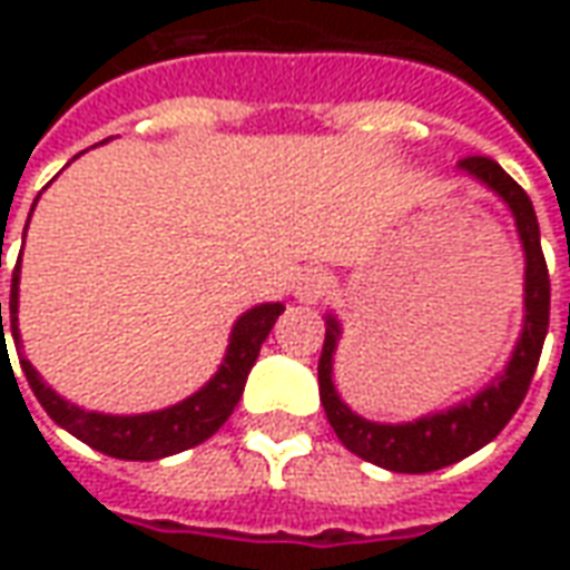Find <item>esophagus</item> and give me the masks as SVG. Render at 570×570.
Masks as SVG:
<instances>
[{
    "instance_id": "obj_1",
    "label": "esophagus",
    "mask_w": 570,
    "mask_h": 570,
    "mask_svg": "<svg viewBox=\"0 0 570 570\" xmlns=\"http://www.w3.org/2000/svg\"><path fill=\"white\" fill-rule=\"evenodd\" d=\"M330 289H333V277L323 272V268H308V272L298 277L296 298L305 302V305H317L321 298L330 296Z\"/></svg>"
}]
</instances>
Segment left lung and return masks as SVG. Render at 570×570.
Segmentation results:
<instances>
[{"label":"left lung","mask_w":570,"mask_h":570,"mask_svg":"<svg viewBox=\"0 0 570 570\" xmlns=\"http://www.w3.org/2000/svg\"><path fill=\"white\" fill-rule=\"evenodd\" d=\"M461 170L482 179L510 204L522 247H525V330H522L513 360L501 379L491 382L470 403H461L440 415H428V419L409 421V424H375V421L354 415L335 394L333 351L335 338H338V323L333 317L326 321L330 326H326L321 363H317L321 403L326 409V419L347 452H354L370 464L384 466V470H394V473L442 470V466L458 464L461 458L479 452L485 442L494 440L525 400L528 384L534 379L540 351H543L547 326H550V272H547V259L540 249L538 216H534L525 188L519 186L501 164L491 161L485 155L461 158Z\"/></svg>","instance_id":"1"}]
</instances>
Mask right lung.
I'll return each mask as SVG.
<instances>
[{"label":"right lung","instance_id":"right-lung-1","mask_svg":"<svg viewBox=\"0 0 570 570\" xmlns=\"http://www.w3.org/2000/svg\"><path fill=\"white\" fill-rule=\"evenodd\" d=\"M20 259L11 274V335L20 347L18 335V277ZM284 314V305H259L247 311L232 330V345L225 354V363L213 375L207 387H200L198 394L188 396L183 403H176L161 412L149 415H100V412H85L72 406L42 382V375L32 370L30 360H20V370L30 382L32 394L42 403V409L63 430H69L76 440L88 442L97 452L121 461H158L167 454L186 452L198 442L210 440L216 430L223 428L228 415L235 412L237 400L244 394V384L253 370V363L259 357L262 342L272 333L274 321ZM0 333H2V357H6V330H2V302H0Z\"/></svg>","mask_w":570,"mask_h":570}]
</instances>
